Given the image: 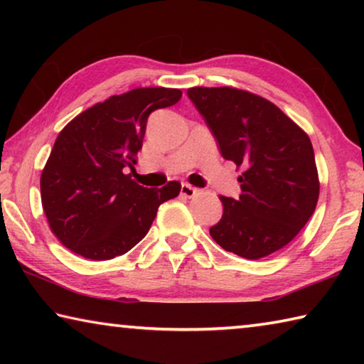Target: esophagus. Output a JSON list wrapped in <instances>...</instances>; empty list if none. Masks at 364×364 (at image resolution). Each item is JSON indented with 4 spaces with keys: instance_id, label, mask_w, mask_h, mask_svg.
Returning a JSON list of instances; mask_svg holds the SVG:
<instances>
[{
    "instance_id": "34e87169",
    "label": "esophagus",
    "mask_w": 364,
    "mask_h": 364,
    "mask_svg": "<svg viewBox=\"0 0 364 364\" xmlns=\"http://www.w3.org/2000/svg\"><path fill=\"white\" fill-rule=\"evenodd\" d=\"M197 193H199V189L194 188V186H191V184H188V183H183L181 184V194L184 197H194V196H197Z\"/></svg>"
}]
</instances>
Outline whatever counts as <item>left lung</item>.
<instances>
[{"instance_id": "1", "label": "left lung", "mask_w": 364, "mask_h": 364, "mask_svg": "<svg viewBox=\"0 0 364 364\" xmlns=\"http://www.w3.org/2000/svg\"><path fill=\"white\" fill-rule=\"evenodd\" d=\"M226 160L242 167L237 199L220 196L210 236L226 252L258 260L287 245L315 212L319 181L310 138L263 97L230 88L188 90Z\"/></svg>"}]
</instances>
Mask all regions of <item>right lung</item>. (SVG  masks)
I'll use <instances>...</instances> for the list:
<instances>
[{
    "label": "right lung",
    "instance_id": "add662e5",
    "mask_svg": "<svg viewBox=\"0 0 364 364\" xmlns=\"http://www.w3.org/2000/svg\"><path fill=\"white\" fill-rule=\"evenodd\" d=\"M173 88H136L86 109L59 133L43 168V210L67 249L90 260L127 254L181 184L144 188L132 180L147 117L180 101Z\"/></svg>",
    "mask_w": 364,
    "mask_h": 364
}]
</instances>
